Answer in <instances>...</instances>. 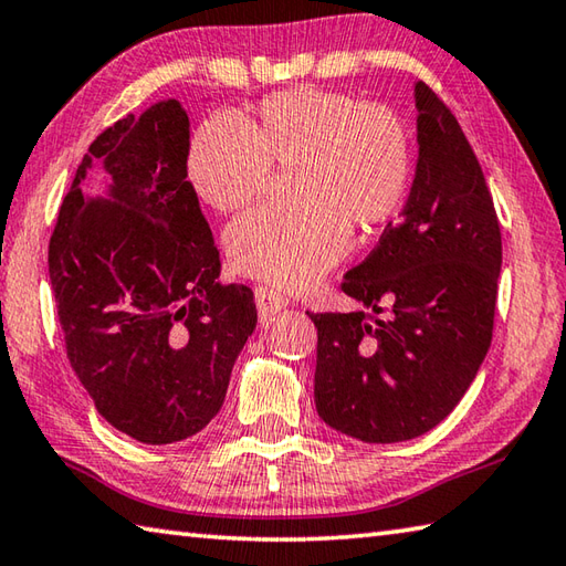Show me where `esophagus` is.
<instances>
[{
    "label": "esophagus",
    "instance_id": "esophagus-1",
    "mask_svg": "<svg viewBox=\"0 0 566 566\" xmlns=\"http://www.w3.org/2000/svg\"><path fill=\"white\" fill-rule=\"evenodd\" d=\"M255 307H259V315L265 323V319H271L275 313H281L283 307H287V297L275 293L273 287H263L259 285L255 287Z\"/></svg>",
    "mask_w": 566,
    "mask_h": 566
}]
</instances>
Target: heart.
<instances>
[{
    "label": "heart",
    "instance_id": "b5f03b06",
    "mask_svg": "<svg viewBox=\"0 0 566 566\" xmlns=\"http://www.w3.org/2000/svg\"><path fill=\"white\" fill-rule=\"evenodd\" d=\"M189 179L219 214L247 209L273 169H295L291 211L259 209L227 231L233 269L283 291H305L343 261L349 227L377 231L399 214L413 177L409 127L384 105L313 85L265 95L253 117L201 120Z\"/></svg>",
    "mask_w": 566,
    "mask_h": 566
}]
</instances>
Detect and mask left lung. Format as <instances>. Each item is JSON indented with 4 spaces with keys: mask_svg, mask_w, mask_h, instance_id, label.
Instances as JSON below:
<instances>
[{
    "mask_svg": "<svg viewBox=\"0 0 566 566\" xmlns=\"http://www.w3.org/2000/svg\"><path fill=\"white\" fill-rule=\"evenodd\" d=\"M419 163L407 205L343 291L370 311L311 313L319 419L365 443L441 423L493 339L503 241L471 143L439 95L416 83Z\"/></svg>",
    "mask_w": 566,
    "mask_h": 566,
    "instance_id": "8db88e82",
    "label": "left lung"
}]
</instances>
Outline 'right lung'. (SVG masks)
Returning a JSON list of instances; mask_svg holds the SVG:
<instances>
[{
	"label": "right lung",
	"mask_w": 566,
	"mask_h": 566,
	"mask_svg": "<svg viewBox=\"0 0 566 566\" xmlns=\"http://www.w3.org/2000/svg\"><path fill=\"white\" fill-rule=\"evenodd\" d=\"M189 117L163 101L95 137L63 197L49 275L73 371L95 409L143 443H175L219 413L255 327L249 285H223L197 191ZM93 161L113 200H85Z\"/></svg>",
	"instance_id": "1"
}]
</instances>
